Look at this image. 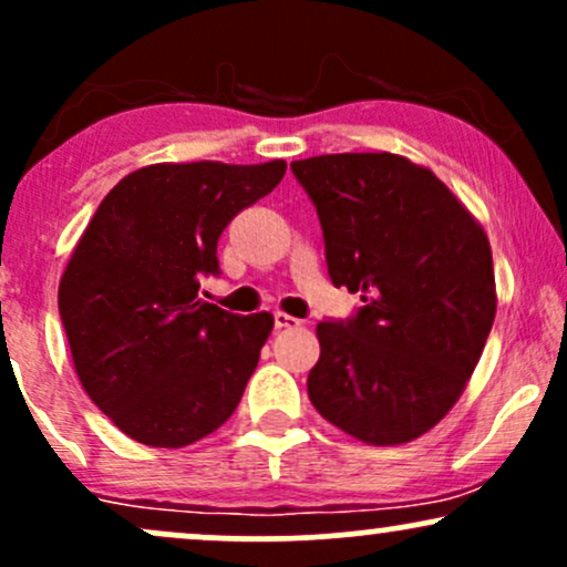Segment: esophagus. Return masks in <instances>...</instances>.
Instances as JSON below:
<instances>
[{
  "mask_svg": "<svg viewBox=\"0 0 567 567\" xmlns=\"http://www.w3.org/2000/svg\"><path fill=\"white\" fill-rule=\"evenodd\" d=\"M301 320H296V317L285 315V311H275V328L277 330H290V328H298Z\"/></svg>",
  "mask_w": 567,
  "mask_h": 567,
  "instance_id": "1",
  "label": "esophagus"
}]
</instances>
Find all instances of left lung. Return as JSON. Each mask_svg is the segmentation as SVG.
I'll return each instance as SVG.
<instances>
[{
  "label": "left lung",
  "mask_w": 567,
  "mask_h": 567,
  "mask_svg": "<svg viewBox=\"0 0 567 567\" xmlns=\"http://www.w3.org/2000/svg\"><path fill=\"white\" fill-rule=\"evenodd\" d=\"M290 171L317 207L330 279L362 298L349 320L317 324L311 405L368 445L421 437L464 392L496 317L483 226L396 154H322Z\"/></svg>",
  "instance_id": "1"
}]
</instances>
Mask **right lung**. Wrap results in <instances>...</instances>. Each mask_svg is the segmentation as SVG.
Instances as JSON below:
<instances>
[{
	"instance_id": "add662e5",
	"label": "right lung",
	"mask_w": 567,
	"mask_h": 567,
	"mask_svg": "<svg viewBox=\"0 0 567 567\" xmlns=\"http://www.w3.org/2000/svg\"><path fill=\"white\" fill-rule=\"evenodd\" d=\"M266 165H148L97 205L58 288L84 392L116 429L152 447L192 445L229 421L275 317L202 301L218 237L282 181Z\"/></svg>"
}]
</instances>
